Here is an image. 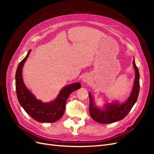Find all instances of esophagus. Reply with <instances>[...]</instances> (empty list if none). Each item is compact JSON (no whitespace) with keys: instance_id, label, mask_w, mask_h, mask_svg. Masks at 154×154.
Instances as JSON below:
<instances>
[{"instance_id":"esophagus-1","label":"esophagus","mask_w":154,"mask_h":154,"mask_svg":"<svg viewBox=\"0 0 154 154\" xmlns=\"http://www.w3.org/2000/svg\"><path fill=\"white\" fill-rule=\"evenodd\" d=\"M82 80L84 83H88V82H90V78L88 76H84Z\"/></svg>"}]
</instances>
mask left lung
<instances>
[{
  "label": "left lung",
  "instance_id": "1",
  "mask_svg": "<svg viewBox=\"0 0 154 154\" xmlns=\"http://www.w3.org/2000/svg\"><path fill=\"white\" fill-rule=\"evenodd\" d=\"M133 64L135 71H136V77L134 80L133 89L129 98L124 103L121 105L118 103L106 104L105 105V109L101 110L95 106L91 93H88L90 100V115L91 118L96 122L107 124L122 120L127 116L134 104L136 103L139 95L140 85H139V72L136 63H135L134 60Z\"/></svg>",
  "mask_w": 154,
  "mask_h": 154
}]
</instances>
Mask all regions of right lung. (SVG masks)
<instances>
[{
    "label": "right lung",
    "mask_w": 154,
    "mask_h": 154,
    "mask_svg": "<svg viewBox=\"0 0 154 154\" xmlns=\"http://www.w3.org/2000/svg\"><path fill=\"white\" fill-rule=\"evenodd\" d=\"M31 50L18 64L15 74L17 96L19 103L32 118L40 123H54L62 117L66 110L68 97L72 92L81 88L80 83H75L64 87L58 97L50 103H43L37 100L27 89L22 80L23 66L29 57Z\"/></svg>",
    "instance_id": "1"
}]
</instances>
